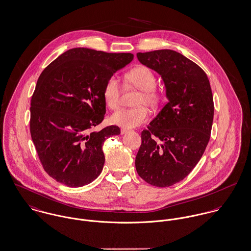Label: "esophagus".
<instances>
[{
	"label": "esophagus",
	"instance_id": "34e87169",
	"mask_svg": "<svg viewBox=\"0 0 251 251\" xmlns=\"http://www.w3.org/2000/svg\"><path fill=\"white\" fill-rule=\"evenodd\" d=\"M129 130L128 129H126V128H122L121 129V134H126V133H127Z\"/></svg>",
	"mask_w": 251,
	"mask_h": 251
}]
</instances>
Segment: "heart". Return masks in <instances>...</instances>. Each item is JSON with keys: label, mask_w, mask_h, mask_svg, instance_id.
Returning a JSON list of instances; mask_svg holds the SVG:
<instances>
[{"label": "heart", "mask_w": 251, "mask_h": 251, "mask_svg": "<svg viewBox=\"0 0 251 251\" xmlns=\"http://www.w3.org/2000/svg\"><path fill=\"white\" fill-rule=\"evenodd\" d=\"M126 81L141 91L136 100V105L140 106L136 108H123L116 111L110 117V123L129 129L145 124L149 120L150 113L143 105L151 108L156 107L160 102L161 95L155 87L156 76L147 66L140 65L127 72ZM121 93L122 89L118 78L115 75L109 76L102 90L103 100L109 108L116 109L120 105Z\"/></svg>", "instance_id": "heart-1"}]
</instances>
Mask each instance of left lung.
Returning <instances> with one entry per match:
<instances>
[{"label":"left lung","instance_id":"left-lung-1","mask_svg":"<svg viewBox=\"0 0 251 251\" xmlns=\"http://www.w3.org/2000/svg\"><path fill=\"white\" fill-rule=\"evenodd\" d=\"M138 60L158 73L168 102L141 133L135 159L146 182L169 187L183 180L201 158L214 118V101L205 72L172 50L138 52Z\"/></svg>","mask_w":251,"mask_h":251}]
</instances>
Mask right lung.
<instances>
[{"label": "right lung", "mask_w": 251, "mask_h": 251, "mask_svg": "<svg viewBox=\"0 0 251 251\" xmlns=\"http://www.w3.org/2000/svg\"><path fill=\"white\" fill-rule=\"evenodd\" d=\"M133 59L86 48L63 52L41 73L30 100V135L47 174L68 187L94 181L104 165V141L117 126L90 131L106 112L107 78Z\"/></svg>", "instance_id": "obj_1"}]
</instances>
